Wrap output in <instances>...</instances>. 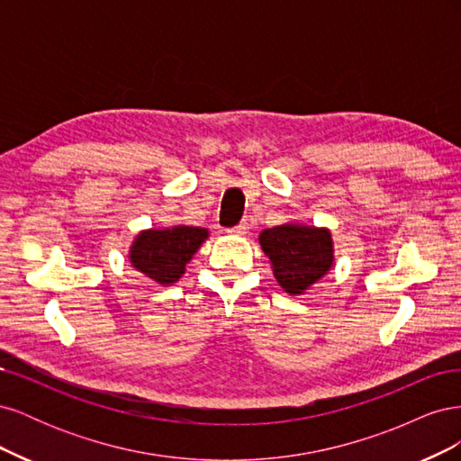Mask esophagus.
Segmentation results:
<instances>
[{"instance_id": "34e87169", "label": "esophagus", "mask_w": 461, "mask_h": 461, "mask_svg": "<svg viewBox=\"0 0 461 461\" xmlns=\"http://www.w3.org/2000/svg\"><path fill=\"white\" fill-rule=\"evenodd\" d=\"M227 232H229V234H239V236H242V234L248 232V222H240V225H236V227L229 229Z\"/></svg>"}]
</instances>
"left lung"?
<instances>
[{"label": "left lung", "mask_w": 461, "mask_h": 461, "mask_svg": "<svg viewBox=\"0 0 461 461\" xmlns=\"http://www.w3.org/2000/svg\"><path fill=\"white\" fill-rule=\"evenodd\" d=\"M259 244L273 273L288 294H303L332 267V240L327 229L281 225L263 230Z\"/></svg>", "instance_id": "1"}]
</instances>
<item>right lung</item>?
I'll return each instance as SVG.
<instances>
[{"label": "right lung", "mask_w": 461, "mask_h": 461, "mask_svg": "<svg viewBox=\"0 0 461 461\" xmlns=\"http://www.w3.org/2000/svg\"><path fill=\"white\" fill-rule=\"evenodd\" d=\"M207 236V229L186 225L144 230L132 242L129 258L134 269L167 286L185 275L186 263Z\"/></svg>", "instance_id": "right-lung-1"}]
</instances>
